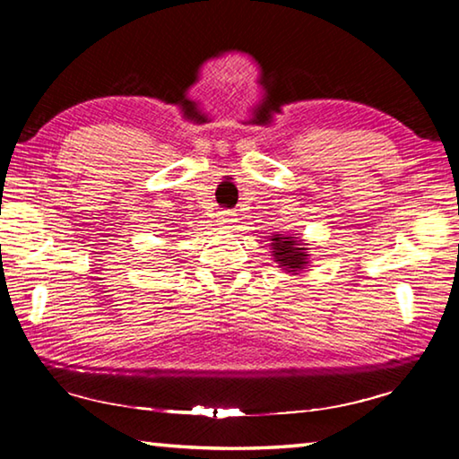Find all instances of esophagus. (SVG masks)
<instances>
[{"label": "esophagus", "instance_id": "obj_1", "mask_svg": "<svg viewBox=\"0 0 459 459\" xmlns=\"http://www.w3.org/2000/svg\"><path fill=\"white\" fill-rule=\"evenodd\" d=\"M232 222H237L235 211H221L219 212V224H222V227H230Z\"/></svg>", "mask_w": 459, "mask_h": 459}]
</instances>
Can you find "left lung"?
Instances as JSON below:
<instances>
[{"label":"left lung","instance_id":"8db88e82","mask_svg":"<svg viewBox=\"0 0 459 459\" xmlns=\"http://www.w3.org/2000/svg\"><path fill=\"white\" fill-rule=\"evenodd\" d=\"M275 243H273V248H275V259L281 261V265H285L287 269L291 271H298L306 265V248L301 247H295L298 243H295V237H279L275 235Z\"/></svg>","mask_w":459,"mask_h":459}]
</instances>
